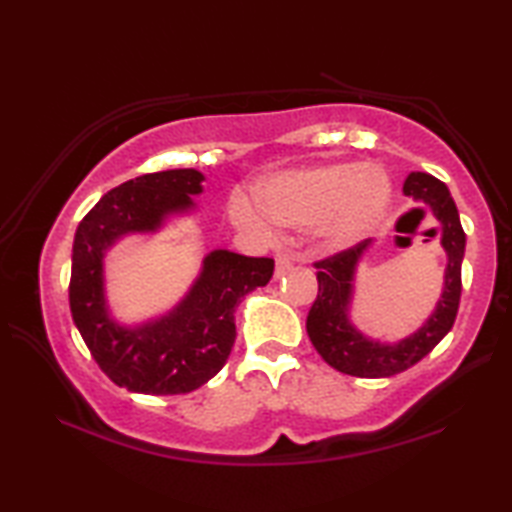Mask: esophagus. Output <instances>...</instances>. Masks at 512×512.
Segmentation results:
<instances>
[{
	"label": "esophagus",
	"mask_w": 512,
	"mask_h": 512,
	"mask_svg": "<svg viewBox=\"0 0 512 512\" xmlns=\"http://www.w3.org/2000/svg\"><path fill=\"white\" fill-rule=\"evenodd\" d=\"M293 268V257L289 255H277L275 257V277H282Z\"/></svg>",
	"instance_id": "obj_1"
}]
</instances>
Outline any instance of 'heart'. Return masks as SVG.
I'll return each instance as SVG.
<instances>
[{
    "instance_id": "heart-1",
    "label": "heart",
    "mask_w": 512,
    "mask_h": 512,
    "mask_svg": "<svg viewBox=\"0 0 512 512\" xmlns=\"http://www.w3.org/2000/svg\"><path fill=\"white\" fill-rule=\"evenodd\" d=\"M393 198V185L372 164H314L273 173L259 180L255 203L235 198L232 216L244 228L273 235L282 228H309L320 246L341 250L357 244L381 221Z\"/></svg>"
}]
</instances>
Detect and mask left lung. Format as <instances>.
<instances>
[{"label": "left lung", "mask_w": 512, "mask_h": 512, "mask_svg": "<svg viewBox=\"0 0 512 512\" xmlns=\"http://www.w3.org/2000/svg\"><path fill=\"white\" fill-rule=\"evenodd\" d=\"M404 194L429 205L440 223V244L447 253L445 287L436 309L418 332L397 343H379L361 334L350 320L354 273L372 239L361 241L343 253L316 262L318 296L307 316V334L329 366L352 377L379 379L404 372L436 348L452 329L461 302V264L465 255V232L452 194L445 183L429 173L413 171L404 180Z\"/></svg>", "instance_id": "left-lung-1"}]
</instances>
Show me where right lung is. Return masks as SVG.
<instances>
[{"instance_id": "obj_1", "label": "right lung", "mask_w": 512, "mask_h": 512, "mask_svg": "<svg viewBox=\"0 0 512 512\" xmlns=\"http://www.w3.org/2000/svg\"><path fill=\"white\" fill-rule=\"evenodd\" d=\"M203 180L196 169L144 173L101 196L76 228L69 280L74 325L99 368L133 393L180 395L210 381L235 345L241 298L273 277V259L212 250L192 289L169 314L133 327L110 316L106 250L126 235L158 232L171 214L192 212V196L203 192Z\"/></svg>"}]
</instances>
